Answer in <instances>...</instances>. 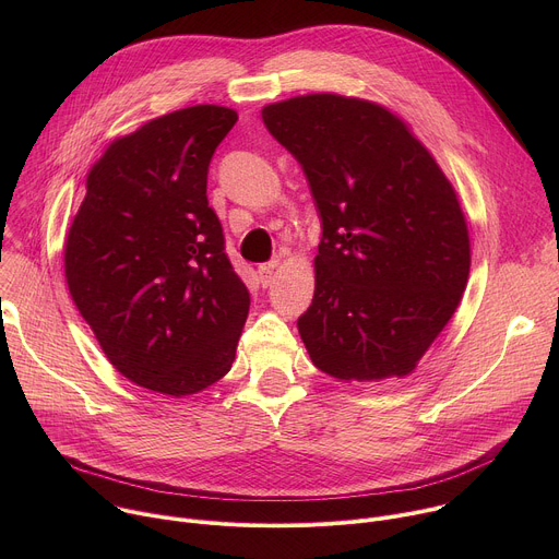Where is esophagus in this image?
I'll return each instance as SVG.
<instances>
[{
	"mask_svg": "<svg viewBox=\"0 0 559 559\" xmlns=\"http://www.w3.org/2000/svg\"><path fill=\"white\" fill-rule=\"evenodd\" d=\"M276 267H278V261H270V263H265V265L259 267V278H261V285H263V287H270V285H272Z\"/></svg>",
	"mask_w": 559,
	"mask_h": 559,
	"instance_id": "1",
	"label": "esophagus"
}]
</instances>
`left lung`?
I'll return each mask as SVG.
<instances>
[{
    "label": "left lung",
    "instance_id": "1",
    "mask_svg": "<svg viewBox=\"0 0 559 559\" xmlns=\"http://www.w3.org/2000/svg\"><path fill=\"white\" fill-rule=\"evenodd\" d=\"M261 115L323 221L313 298L298 318L311 362L358 382L412 373L468 281L453 186L407 123L373 102L318 93Z\"/></svg>",
    "mask_w": 559,
    "mask_h": 559
}]
</instances>
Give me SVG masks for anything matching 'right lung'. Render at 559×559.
I'll return each instance as SVG.
<instances>
[{
    "label": "right lung",
    "instance_id": "right-lung-1",
    "mask_svg": "<svg viewBox=\"0 0 559 559\" xmlns=\"http://www.w3.org/2000/svg\"><path fill=\"white\" fill-rule=\"evenodd\" d=\"M238 115L192 106L115 139L66 236L70 296L128 380L183 397L223 378L250 292L207 205V168Z\"/></svg>",
    "mask_w": 559,
    "mask_h": 559
}]
</instances>
